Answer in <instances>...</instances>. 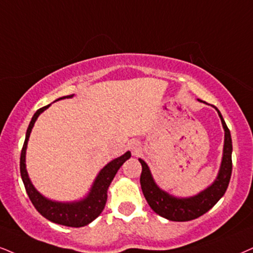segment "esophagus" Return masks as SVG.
<instances>
[{"mask_svg":"<svg viewBox=\"0 0 253 253\" xmlns=\"http://www.w3.org/2000/svg\"><path fill=\"white\" fill-rule=\"evenodd\" d=\"M128 146H129V149H130V152H132L133 155L140 154V152L142 150L141 145H140V142H137V141H130Z\"/></svg>","mask_w":253,"mask_h":253,"instance_id":"34e87169","label":"esophagus"}]
</instances>
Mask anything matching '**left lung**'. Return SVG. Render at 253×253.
<instances>
[{"instance_id": "1", "label": "left lung", "mask_w": 253, "mask_h": 253, "mask_svg": "<svg viewBox=\"0 0 253 253\" xmlns=\"http://www.w3.org/2000/svg\"><path fill=\"white\" fill-rule=\"evenodd\" d=\"M215 110L218 113L223 129H224V146H223L222 162H220L217 177L204 190L189 197L174 196L162 190L156 184L148 165L142 159H139L142 166L140 183H141L143 196L149 207L164 218L172 220V222H187V220L198 218L203 213L209 211L228 189L232 171V140L222 114L217 110V107H215Z\"/></svg>"}]
</instances>
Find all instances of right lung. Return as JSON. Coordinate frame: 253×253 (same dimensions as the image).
Masks as SVG:
<instances>
[{"mask_svg": "<svg viewBox=\"0 0 253 253\" xmlns=\"http://www.w3.org/2000/svg\"><path fill=\"white\" fill-rule=\"evenodd\" d=\"M73 95L75 94L65 95V97L57 99V100L65 98H72ZM50 105L40 108L34 114L33 119H31L30 124H29L27 134H25L23 148H22L21 152L20 169L22 181H23L29 198H30L34 207L36 208V210L42 216L45 217L50 222L56 223V224L72 226V228H81V226H85L89 224L91 222H93L103 212L105 204H106L107 201L108 187H110L111 182L113 181L118 170L124 165V162L130 158V152H126L124 155L108 162L98 172L97 177H95L93 184L91 185V189H89L87 195L85 197L81 198V200L72 201V202H58V201H52L50 198L43 196L34 187L33 182H31L30 177H29L27 171V165H25V155H27L29 136H30L31 130L34 128V125L36 123L37 118L41 116V113H43L46 108H49Z\"/></svg>", "mask_w": 253, "mask_h": 253, "instance_id": "obj_1", "label": "right lung"}]
</instances>
